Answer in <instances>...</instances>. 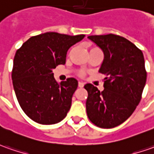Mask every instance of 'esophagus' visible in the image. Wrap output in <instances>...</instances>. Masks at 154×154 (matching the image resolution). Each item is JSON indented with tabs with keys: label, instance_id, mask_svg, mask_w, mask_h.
I'll return each mask as SVG.
<instances>
[{
	"label": "esophagus",
	"instance_id": "1",
	"mask_svg": "<svg viewBox=\"0 0 154 154\" xmlns=\"http://www.w3.org/2000/svg\"><path fill=\"white\" fill-rule=\"evenodd\" d=\"M83 86H84V82H78V87L79 88H83Z\"/></svg>",
	"mask_w": 154,
	"mask_h": 154
}]
</instances>
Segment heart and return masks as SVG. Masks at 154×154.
<instances>
[{"instance_id": "heart-1", "label": "heart", "mask_w": 154, "mask_h": 154, "mask_svg": "<svg viewBox=\"0 0 154 154\" xmlns=\"http://www.w3.org/2000/svg\"><path fill=\"white\" fill-rule=\"evenodd\" d=\"M92 49H94V48H92ZM83 74H84V73L82 72H80V75H81V76H82Z\"/></svg>"}]
</instances>
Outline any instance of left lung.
I'll list each match as a JSON object with an SVG mask.
<instances>
[{
  "mask_svg": "<svg viewBox=\"0 0 154 154\" xmlns=\"http://www.w3.org/2000/svg\"><path fill=\"white\" fill-rule=\"evenodd\" d=\"M88 38L103 51L99 72L105 75L102 92L91 83L86 109L92 123L101 128L122 124L140 103L147 80L145 61L141 50L125 38L116 34L92 35Z\"/></svg>",
  "mask_w": 154,
  "mask_h": 154,
  "instance_id": "1",
  "label": "left lung"
}]
</instances>
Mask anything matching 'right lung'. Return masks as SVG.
I'll use <instances>...</instances> for the list:
<instances>
[{
    "mask_svg": "<svg viewBox=\"0 0 154 154\" xmlns=\"http://www.w3.org/2000/svg\"><path fill=\"white\" fill-rule=\"evenodd\" d=\"M84 37L48 32L31 37L17 51L13 88L22 109L33 121L52 125L66 116L78 82L70 77L58 83L52 70L66 63L69 48Z\"/></svg>",
    "mask_w": 154,
    "mask_h": 154,
    "instance_id": "1",
    "label": "right lung"
}]
</instances>
